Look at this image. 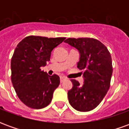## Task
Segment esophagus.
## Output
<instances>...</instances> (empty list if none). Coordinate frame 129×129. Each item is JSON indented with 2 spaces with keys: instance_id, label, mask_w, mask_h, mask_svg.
I'll return each instance as SVG.
<instances>
[{
  "instance_id": "34e87169",
  "label": "esophagus",
  "mask_w": 129,
  "mask_h": 129,
  "mask_svg": "<svg viewBox=\"0 0 129 129\" xmlns=\"http://www.w3.org/2000/svg\"><path fill=\"white\" fill-rule=\"evenodd\" d=\"M65 80H66V78H65V77H60V82H61V83H63Z\"/></svg>"
}]
</instances>
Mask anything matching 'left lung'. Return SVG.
Segmentation results:
<instances>
[{"mask_svg": "<svg viewBox=\"0 0 129 129\" xmlns=\"http://www.w3.org/2000/svg\"><path fill=\"white\" fill-rule=\"evenodd\" d=\"M64 42L78 50L80 58L77 68L84 70L83 85L71 79L73 86L68 92L69 103L77 111H92L110 87L113 73L111 54L102 43L92 38H68Z\"/></svg>", "mask_w": 129, "mask_h": 129, "instance_id": "left-lung-1", "label": "left lung"}]
</instances>
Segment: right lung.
I'll return each instance as SVG.
<instances>
[{
  "label": "right lung",
  "mask_w": 129,
  "mask_h": 129,
  "mask_svg": "<svg viewBox=\"0 0 129 129\" xmlns=\"http://www.w3.org/2000/svg\"><path fill=\"white\" fill-rule=\"evenodd\" d=\"M65 37H25L18 43L11 60V79L17 96L29 108H45L52 101L59 77L50 76L41 70L50 61L51 52Z\"/></svg>",
  "instance_id": "obj_1"
}]
</instances>
